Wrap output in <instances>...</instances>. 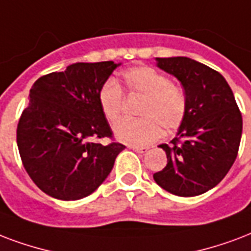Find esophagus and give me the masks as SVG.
Listing matches in <instances>:
<instances>
[{"label": "esophagus", "instance_id": "obj_1", "mask_svg": "<svg viewBox=\"0 0 251 251\" xmlns=\"http://www.w3.org/2000/svg\"><path fill=\"white\" fill-rule=\"evenodd\" d=\"M130 149L135 151V152H139V154H145V152L149 151V147L146 146H130Z\"/></svg>", "mask_w": 251, "mask_h": 251}]
</instances>
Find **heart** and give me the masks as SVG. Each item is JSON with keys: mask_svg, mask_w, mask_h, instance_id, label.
<instances>
[{"mask_svg": "<svg viewBox=\"0 0 251 251\" xmlns=\"http://www.w3.org/2000/svg\"><path fill=\"white\" fill-rule=\"evenodd\" d=\"M127 93L142 97L137 120H124L114 126L120 141L142 146L159 138L162 129L172 133L183 124L187 114V99L183 89L166 75L149 66H137L122 72ZM101 110L110 124L121 118L124 95L113 80L105 81L99 93Z\"/></svg>", "mask_w": 251, "mask_h": 251, "instance_id": "1", "label": "heart"}]
</instances>
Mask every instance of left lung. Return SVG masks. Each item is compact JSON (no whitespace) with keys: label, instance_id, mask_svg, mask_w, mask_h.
Returning a JSON list of instances; mask_svg holds the SVG:
<instances>
[{"label":"left lung","instance_id":"1","mask_svg":"<svg viewBox=\"0 0 251 251\" xmlns=\"http://www.w3.org/2000/svg\"><path fill=\"white\" fill-rule=\"evenodd\" d=\"M158 67L184 88L187 114L171 145L162 147L167 166L154 174L156 184L183 198L219 184L238 154L242 114L224 76L189 57H156Z\"/></svg>","mask_w":251,"mask_h":251}]
</instances>
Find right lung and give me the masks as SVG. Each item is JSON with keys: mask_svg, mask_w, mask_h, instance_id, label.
<instances>
[{"mask_svg": "<svg viewBox=\"0 0 251 251\" xmlns=\"http://www.w3.org/2000/svg\"><path fill=\"white\" fill-rule=\"evenodd\" d=\"M118 64L75 63L36 80L17 126L24 167L45 194L79 200L99 188L125 146L113 138L99 93Z\"/></svg>", "mask_w": 251, "mask_h": 251, "instance_id": "right-lung-1", "label": "right lung"}]
</instances>
